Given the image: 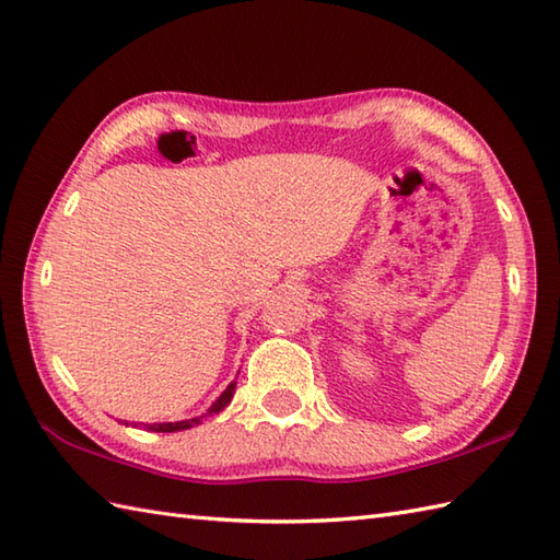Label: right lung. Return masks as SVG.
Instances as JSON below:
<instances>
[{
    "instance_id": "add662e5",
    "label": "right lung",
    "mask_w": 560,
    "mask_h": 560,
    "mask_svg": "<svg viewBox=\"0 0 560 560\" xmlns=\"http://www.w3.org/2000/svg\"><path fill=\"white\" fill-rule=\"evenodd\" d=\"M237 380V377H235ZM235 380L233 383L225 387L221 395L213 399V404L211 407L201 413V416H192V419H185V421H173V423H141V421H132V423H127V421H122L125 425H135V428H144V431H151V433H175V431H187V428H195V425H199L201 421L207 419V416H213V413H219V411H223L225 407H229L231 404V399H233V395H235Z\"/></svg>"
}]
</instances>
